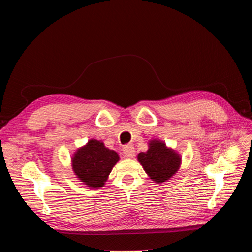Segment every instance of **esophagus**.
Listing matches in <instances>:
<instances>
[{"label":"esophagus","mask_w":252,"mask_h":252,"mask_svg":"<svg viewBox=\"0 0 252 252\" xmlns=\"http://www.w3.org/2000/svg\"><path fill=\"white\" fill-rule=\"evenodd\" d=\"M123 154L127 158H133L134 154H135L134 147L132 146V145H126V146L123 148Z\"/></svg>","instance_id":"1"}]
</instances>
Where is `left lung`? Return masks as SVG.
I'll return each instance as SVG.
<instances>
[{"mask_svg":"<svg viewBox=\"0 0 252 252\" xmlns=\"http://www.w3.org/2000/svg\"><path fill=\"white\" fill-rule=\"evenodd\" d=\"M148 145L146 152L138 155V161L152 181L158 184L167 182L179 170L181 156L159 140H152Z\"/></svg>","mask_w":252,"mask_h":252,"instance_id":"1","label":"left lung"}]
</instances>
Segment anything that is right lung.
I'll return each mask as SVG.
<instances>
[{"mask_svg":"<svg viewBox=\"0 0 252 252\" xmlns=\"http://www.w3.org/2000/svg\"><path fill=\"white\" fill-rule=\"evenodd\" d=\"M119 159L116 151L105 147L103 142L91 139L74 152L71 162L74 174L84 185L100 188L105 185Z\"/></svg>","mask_w":252,"mask_h":252,"instance_id":"right-lung-1","label":"right lung"}]
</instances>
